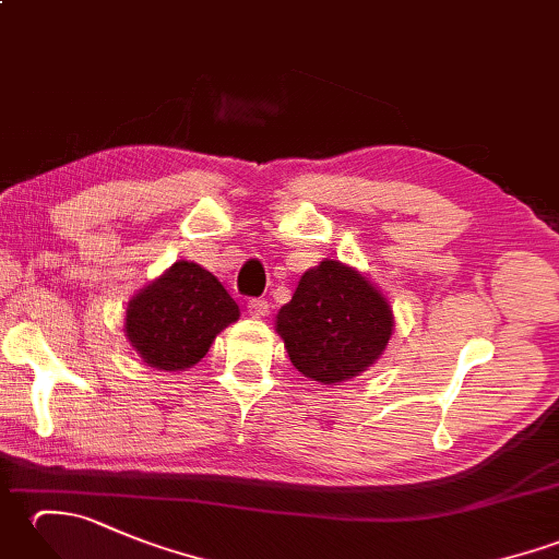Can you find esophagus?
Returning a JSON list of instances; mask_svg holds the SVG:
<instances>
[{
	"mask_svg": "<svg viewBox=\"0 0 559 559\" xmlns=\"http://www.w3.org/2000/svg\"><path fill=\"white\" fill-rule=\"evenodd\" d=\"M269 310H271V305L266 300H249L247 302V312L254 319H264L269 314Z\"/></svg>",
	"mask_w": 559,
	"mask_h": 559,
	"instance_id": "obj_1",
	"label": "esophagus"
}]
</instances>
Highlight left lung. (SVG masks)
Segmentation results:
<instances>
[{
  "label": "left lung",
  "instance_id": "8db88e82",
  "mask_svg": "<svg viewBox=\"0 0 559 559\" xmlns=\"http://www.w3.org/2000/svg\"><path fill=\"white\" fill-rule=\"evenodd\" d=\"M276 334L295 370L319 384H341L382 358L394 310L362 271L324 259L302 273L293 300L281 307Z\"/></svg>",
  "mask_w": 559,
  "mask_h": 559
}]
</instances>
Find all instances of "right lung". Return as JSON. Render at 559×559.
Listing matches in <instances>:
<instances>
[{
	"label": "right lung",
	"instance_id": "add662e5",
	"mask_svg": "<svg viewBox=\"0 0 559 559\" xmlns=\"http://www.w3.org/2000/svg\"><path fill=\"white\" fill-rule=\"evenodd\" d=\"M240 307L223 283L194 261H175L127 302L124 336L148 367L182 372L209 353Z\"/></svg>",
	"mask_w": 559,
	"mask_h": 559
}]
</instances>
